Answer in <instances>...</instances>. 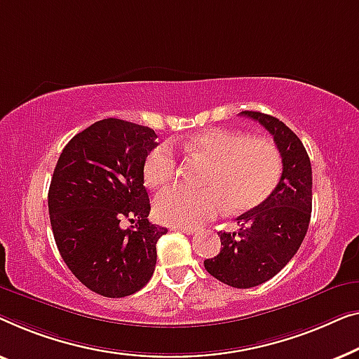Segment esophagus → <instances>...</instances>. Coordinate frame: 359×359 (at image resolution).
Returning a JSON list of instances; mask_svg holds the SVG:
<instances>
[{
  "instance_id": "1",
  "label": "esophagus",
  "mask_w": 359,
  "mask_h": 359,
  "mask_svg": "<svg viewBox=\"0 0 359 359\" xmlns=\"http://www.w3.org/2000/svg\"><path fill=\"white\" fill-rule=\"evenodd\" d=\"M174 229L184 232V234H189V236L196 234V232H198V228H194V226H175Z\"/></svg>"
}]
</instances>
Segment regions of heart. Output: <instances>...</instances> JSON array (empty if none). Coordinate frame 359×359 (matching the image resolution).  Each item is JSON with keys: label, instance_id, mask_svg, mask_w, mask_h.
<instances>
[{"label": "heart", "instance_id": "b5f03b06", "mask_svg": "<svg viewBox=\"0 0 359 359\" xmlns=\"http://www.w3.org/2000/svg\"><path fill=\"white\" fill-rule=\"evenodd\" d=\"M187 156L208 161L203 190L169 189L156 196L154 215L172 226H198L231 206L249 211L264 203L281 177V154L269 138L247 136L224 128H210L174 141ZM177 174V158L169 144L151 149L143 163V177L151 189L169 185Z\"/></svg>", "mask_w": 359, "mask_h": 359}]
</instances>
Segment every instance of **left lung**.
<instances>
[{
  "instance_id": "left-lung-1",
  "label": "left lung",
  "mask_w": 359,
  "mask_h": 359,
  "mask_svg": "<svg viewBox=\"0 0 359 359\" xmlns=\"http://www.w3.org/2000/svg\"><path fill=\"white\" fill-rule=\"evenodd\" d=\"M273 135L283 163L278 185L257 208L237 218V232H219L221 250L203 262L206 271L232 287H254L269 281L299 249L312 211V169L301 140L271 115L244 110Z\"/></svg>"
}]
</instances>
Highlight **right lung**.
I'll use <instances>...</instances> for the list:
<instances>
[{"label":"right lung","mask_w":359,"mask_h":359,"mask_svg":"<svg viewBox=\"0 0 359 359\" xmlns=\"http://www.w3.org/2000/svg\"><path fill=\"white\" fill-rule=\"evenodd\" d=\"M158 135L120 118L99 120L69 140L48 190L60 255L90 291L125 297L154 273L156 244L168 229L151 224L143 163ZM123 217L135 222L122 230Z\"/></svg>","instance_id":"1"}]
</instances>
